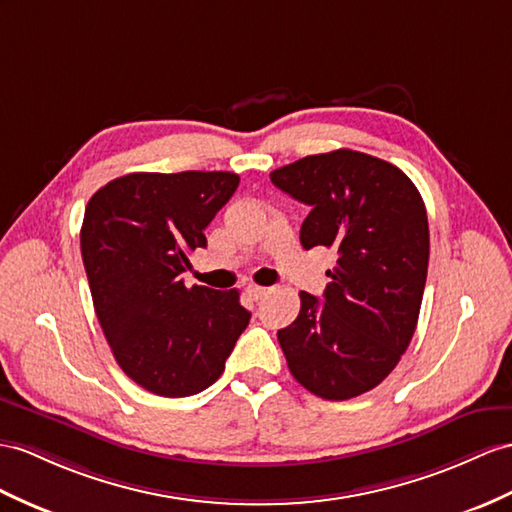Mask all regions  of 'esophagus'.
Wrapping results in <instances>:
<instances>
[{
  "mask_svg": "<svg viewBox=\"0 0 512 512\" xmlns=\"http://www.w3.org/2000/svg\"><path fill=\"white\" fill-rule=\"evenodd\" d=\"M245 291L249 297L254 299V302H258V299H263L269 293V289H265V286H258V284H249Z\"/></svg>",
  "mask_w": 512,
  "mask_h": 512,
  "instance_id": "1",
  "label": "esophagus"
}]
</instances>
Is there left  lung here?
I'll list each match as a JSON object with an SVG mask.
<instances>
[{
	"instance_id": "1",
	"label": "left lung",
	"mask_w": 512,
	"mask_h": 512,
	"mask_svg": "<svg viewBox=\"0 0 512 512\" xmlns=\"http://www.w3.org/2000/svg\"><path fill=\"white\" fill-rule=\"evenodd\" d=\"M271 182L310 206L306 249H336L323 302L299 293L297 319L278 330L293 378L341 402L378 386L413 339L428 276V215L402 169L354 149L299 158Z\"/></svg>"
}]
</instances>
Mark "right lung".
Masks as SVG:
<instances>
[{
    "label": "right lung",
    "instance_id": "right-lung-1",
    "mask_svg": "<svg viewBox=\"0 0 512 512\" xmlns=\"http://www.w3.org/2000/svg\"><path fill=\"white\" fill-rule=\"evenodd\" d=\"M236 186L230 171L128 173L86 204L80 247L95 315L123 373L149 393L208 389L252 317L236 289H186L180 278Z\"/></svg>",
    "mask_w": 512,
    "mask_h": 512
}]
</instances>
